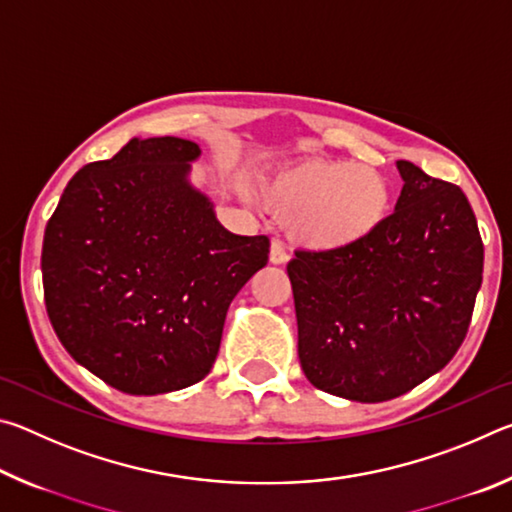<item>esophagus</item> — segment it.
Wrapping results in <instances>:
<instances>
[{"mask_svg":"<svg viewBox=\"0 0 512 512\" xmlns=\"http://www.w3.org/2000/svg\"><path fill=\"white\" fill-rule=\"evenodd\" d=\"M268 259H271L273 264H284L289 259V253H287V248H284V244L282 241H273L271 244V253H268Z\"/></svg>","mask_w":512,"mask_h":512,"instance_id":"34e87169","label":"esophagus"}]
</instances>
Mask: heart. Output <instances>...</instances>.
Masks as SVG:
<instances>
[{
	"label": "heart",
	"mask_w": 512,
	"mask_h": 512,
	"mask_svg": "<svg viewBox=\"0 0 512 512\" xmlns=\"http://www.w3.org/2000/svg\"><path fill=\"white\" fill-rule=\"evenodd\" d=\"M266 201L284 216L289 235L316 250L359 244L391 210V187L377 169L352 162H302L277 173Z\"/></svg>",
	"instance_id": "obj_1"
}]
</instances>
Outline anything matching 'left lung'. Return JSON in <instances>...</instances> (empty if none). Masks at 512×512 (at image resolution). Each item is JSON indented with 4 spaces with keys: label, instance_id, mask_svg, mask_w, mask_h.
Instances as JSON below:
<instances>
[{
    "label": "left lung",
    "instance_id": "left-lung-1",
    "mask_svg": "<svg viewBox=\"0 0 512 512\" xmlns=\"http://www.w3.org/2000/svg\"><path fill=\"white\" fill-rule=\"evenodd\" d=\"M395 212L359 244L298 250L287 266L307 379L386 402L443 370L467 334L483 277L479 225L461 187L397 160Z\"/></svg>",
    "mask_w": 512,
    "mask_h": 512
}]
</instances>
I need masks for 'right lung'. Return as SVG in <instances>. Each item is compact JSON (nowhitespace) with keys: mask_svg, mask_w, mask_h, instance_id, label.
I'll list each match as a JSON object with an SVG mask.
<instances>
[{"mask_svg":"<svg viewBox=\"0 0 512 512\" xmlns=\"http://www.w3.org/2000/svg\"><path fill=\"white\" fill-rule=\"evenodd\" d=\"M180 137H133L69 180L42 244L47 314L76 363L128 395L180 391L219 354L232 298L268 237L225 230Z\"/></svg>","mask_w":512,"mask_h":512,"instance_id":"right-lung-1","label":"right lung"}]
</instances>
